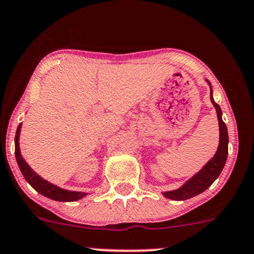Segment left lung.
<instances>
[{
	"mask_svg": "<svg viewBox=\"0 0 254 254\" xmlns=\"http://www.w3.org/2000/svg\"><path fill=\"white\" fill-rule=\"evenodd\" d=\"M208 84H210V82H208ZM211 102L216 108L218 122H219V146H218L216 155L197 175H194L190 181L186 182L178 190L163 192V194L166 198L172 199V200H185V199L192 198L201 193L212 185V183L218 178L224 165H225L227 153H229V134H227L226 124L221 120V109L213 101L212 88H211Z\"/></svg>",
	"mask_w": 254,
	"mask_h": 254,
	"instance_id": "obj_1",
	"label": "left lung"
}]
</instances>
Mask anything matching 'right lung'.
<instances>
[{"instance_id": "obj_1", "label": "right lung", "mask_w": 254, "mask_h": 254, "mask_svg": "<svg viewBox=\"0 0 254 254\" xmlns=\"http://www.w3.org/2000/svg\"><path fill=\"white\" fill-rule=\"evenodd\" d=\"M21 127H22V124L18 125L17 130H16L15 156H16V162H17L18 166H20V170H21L22 175H23V177L25 178V181H27L31 186H33V188L37 192H40L41 194L46 195V197L54 199V200H57V201H75V200H78V199L84 197L85 193H83V192L64 190V189H61V188H59V186H56V185L51 184V183H49V182H47L46 179L40 177V176H38L37 173L27 164V162L23 159V157L21 156L20 145H18Z\"/></svg>"}]
</instances>
